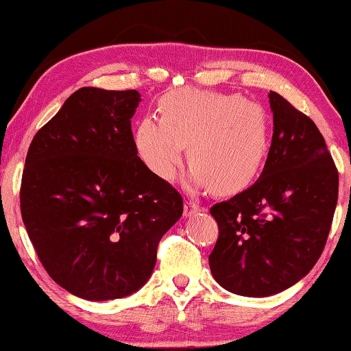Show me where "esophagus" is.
Wrapping results in <instances>:
<instances>
[{
    "label": "esophagus",
    "mask_w": 351,
    "mask_h": 351,
    "mask_svg": "<svg viewBox=\"0 0 351 351\" xmlns=\"http://www.w3.org/2000/svg\"><path fill=\"white\" fill-rule=\"evenodd\" d=\"M199 210H201V208L198 204L191 203V201H185V204H184V217L185 219L191 217V215H195V214H198Z\"/></svg>",
    "instance_id": "esophagus-1"
}]
</instances>
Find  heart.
Wrapping results in <instances>:
<instances>
[{
  "mask_svg": "<svg viewBox=\"0 0 351 351\" xmlns=\"http://www.w3.org/2000/svg\"><path fill=\"white\" fill-rule=\"evenodd\" d=\"M158 108L160 118L148 114L134 129L137 155L158 179H174L185 147L195 189L237 193L261 174L271 147V119L261 104L241 94L176 90Z\"/></svg>",
  "mask_w": 351,
  "mask_h": 351,
  "instance_id": "obj_1",
  "label": "heart"
}]
</instances>
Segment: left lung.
<instances>
[{"instance_id":"obj_1","label":"left lung","mask_w":351,"mask_h":351,"mask_svg":"<svg viewBox=\"0 0 351 351\" xmlns=\"http://www.w3.org/2000/svg\"><path fill=\"white\" fill-rule=\"evenodd\" d=\"M273 137L258 180L210 215L219 238L209 256L214 280L246 297L294 286L315 267L337 206L339 172L311 119L270 90Z\"/></svg>"}]
</instances>
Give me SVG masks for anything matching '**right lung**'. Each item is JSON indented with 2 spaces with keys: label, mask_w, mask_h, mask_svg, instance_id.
Returning <instances> with one entry per match:
<instances>
[{
  "label": "right lung",
  "mask_w": 351,
  "mask_h": 351,
  "mask_svg": "<svg viewBox=\"0 0 351 351\" xmlns=\"http://www.w3.org/2000/svg\"><path fill=\"white\" fill-rule=\"evenodd\" d=\"M137 90L81 88L28 148L21 210L43 267L81 299L131 295L148 281L158 243L182 217L179 191L137 156Z\"/></svg>",
  "instance_id": "obj_1"
}]
</instances>
